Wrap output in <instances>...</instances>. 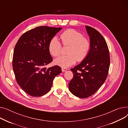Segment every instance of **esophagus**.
Listing matches in <instances>:
<instances>
[{
	"instance_id": "1",
	"label": "esophagus",
	"mask_w": 128,
	"mask_h": 128,
	"mask_svg": "<svg viewBox=\"0 0 128 128\" xmlns=\"http://www.w3.org/2000/svg\"><path fill=\"white\" fill-rule=\"evenodd\" d=\"M62 72H65V71H66L67 70V69L64 68H62Z\"/></svg>"
}]
</instances>
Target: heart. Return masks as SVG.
<instances>
[{"label":"heart","instance_id":"obj_1","mask_svg":"<svg viewBox=\"0 0 128 128\" xmlns=\"http://www.w3.org/2000/svg\"><path fill=\"white\" fill-rule=\"evenodd\" d=\"M64 46H69L67 54L55 60L57 65L62 68L69 67L76 62H81L87 57L91 48V42L87 38L84 37L82 33L74 29H68L60 36ZM50 53L54 57L58 56L61 52L62 44L56 37L50 40L48 46Z\"/></svg>","mask_w":128,"mask_h":128}]
</instances>
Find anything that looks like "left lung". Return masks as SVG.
<instances>
[{"instance_id":"8db88e82","label":"left lung","mask_w":128,"mask_h":128,"mask_svg":"<svg viewBox=\"0 0 128 128\" xmlns=\"http://www.w3.org/2000/svg\"><path fill=\"white\" fill-rule=\"evenodd\" d=\"M91 48L87 57L71 69L73 78L69 84L71 92L80 98L95 94L106 80L110 64L109 50L103 36L96 29L86 26Z\"/></svg>"}]
</instances>
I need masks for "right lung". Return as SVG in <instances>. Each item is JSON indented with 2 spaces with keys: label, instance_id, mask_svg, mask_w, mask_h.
Instances as JSON below:
<instances>
[{
  "label": "right lung",
  "instance_id": "obj_1",
  "mask_svg": "<svg viewBox=\"0 0 128 128\" xmlns=\"http://www.w3.org/2000/svg\"><path fill=\"white\" fill-rule=\"evenodd\" d=\"M62 28L37 27L22 34L15 46L12 66L18 84L32 96H40L48 93L52 81L62 73L61 68L45 66L52 58L48 51L50 40Z\"/></svg>",
  "mask_w": 128,
  "mask_h": 128
}]
</instances>
